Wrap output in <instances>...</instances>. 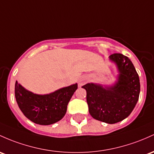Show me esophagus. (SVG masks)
<instances>
[{
    "label": "esophagus",
    "mask_w": 154,
    "mask_h": 154,
    "mask_svg": "<svg viewBox=\"0 0 154 154\" xmlns=\"http://www.w3.org/2000/svg\"><path fill=\"white\" fill-rule=\"evenodd\" d=\"M86 82V78L85 77H81L80 78V80H79V82H78V84L80 86H82L83 85H85Z\"/></svg>",
    "instance_id": "obj_1"
}]
</instances>
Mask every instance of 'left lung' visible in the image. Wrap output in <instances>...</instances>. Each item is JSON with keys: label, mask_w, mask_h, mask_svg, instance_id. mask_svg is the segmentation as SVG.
<instances>
[{"label": "left lung", "mask_w": 154, "mask_h": 154, "mask_svg": "<svg viewBox=\"0 0 154 154\" xmlns=\"http://www.w3.org/2000/svg\"><path fill=\"white\" fill-rule=\"evenodd\" d=\"M118 67L119 74L116 84L110 87L88 83L82 88L87 92L88 110L94 119L112 124L123 121L131 114L140 92V79L128 57L121 53L109 55Z\"/></svg>", "instance_id": "8db88e82"}]
</instances>
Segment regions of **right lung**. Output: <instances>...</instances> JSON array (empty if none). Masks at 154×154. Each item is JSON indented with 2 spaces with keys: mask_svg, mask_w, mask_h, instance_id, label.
<instances>
[{
  "mask_svg": "<svg viewBox=\"0 0 154 154\" xmlns=\"http://www.w3.org/2000/svg\"><path fill=\"white\" fill-rule=\"evenodd\" d=\"M77 84L62 88L51 94L39 95L26 90L16 81L15 98L20 110L32 122L50 125L61 120Z\"/></svg>",
  "mask_w": 154,
  "mask_h": 154,
  "instance_id": "1",
  "label": "right lung"
}]
</instances>
